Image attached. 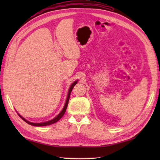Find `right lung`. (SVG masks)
I'll return each mask as SVG.
<instances>
[{
	"mask_svg": "<svg viewBox=\"0 0 160 160\" xmlns=\"http://www.w3.org/2000/svg\"><path fill=\"white\" fill-rule=\"evenodd\" d=\"M76 83H77V81H75V82L71 85L70 89H69V92H68V96H67V100H66V103H65V104H64V108H63V109L62 110V111H61L58 115H57V116H56L55 118H53V120H49V121H48V122H42V123H33V122H29V121H28V120H26L25 118H23L21 116V115H20L19 114H18V115H19V116H20V118H21L22 119V120H23L24 121H25V122H27V123H28V124H30V125H32V126H36V127H43V126H47V125H50V124H52L56 123V122L58 121V120H60V119L63 116L64 113H65V111H66V110H67V108L68 103H69V100L71 92V91H72L73 87L76 84Z\"/></svg>",
	"mask_w": 160,
	"mask_h": 160,
	"instance_id": "1",
	"label": "right lung"
}]
</instances>
